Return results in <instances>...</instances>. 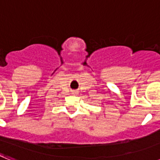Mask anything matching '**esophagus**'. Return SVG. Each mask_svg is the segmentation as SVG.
Instances as JSON below:
<instances>
[{
    "mask_svg": "<svg viewBox=\"0 0 160 160\" xmlns=\"http://www.w3.org/2000/svg\"><path fill=\"white\" fill-rule=\"evenodd\" d=\"M76 93V92H73V93Z\"/></svg>",
    "mask_w": 160,
    "mask_h": 160,
    "instance_id": "34e87169",
    "label": "esophagus"
}]
</instances>
